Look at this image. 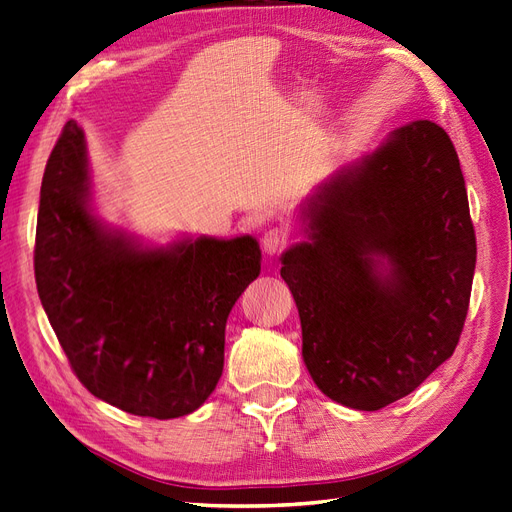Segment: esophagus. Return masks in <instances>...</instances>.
<instances>
[{"label":"esophagus","mask_w":512,"mask_h":512,"mask_svg":"<svg viewBox=\"0 0 512 512\" xmlns=\"http://www.w3.org/2000/svg\"><path fill=\"white\" fill-rule=\"evenodd\" d=\"M261 244H264V251L268 255H276L281 253L283 248L289 244V238H287V231L285 229H279V227H272L264 233V238H261Z\"/></svg>","instance_id":"1"}]
</instances>
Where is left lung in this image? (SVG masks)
<instances>
[{
  "instance_id": "obj_1",
  "label": "left lung",
  "mask_w": 512,
  "mask_h": 512,
  "mask_svg": "<svg viewBox=\"0 0 512 512\" xmlns=\"http://www.w3.org/2000/svg\"><path fill=\"white\" fill-rule=\"evenodd\" d=\"M302 218L309 238L285 251L281 276L306 369L332 401L382 410L452 356L470 306L476 236L455 145L429 120L392 130L317 186Z\"/></svg>"
}]
</instances>
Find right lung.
<instances>
[{
  "label": "right lung",
  "mask_w": 512,
  "mask_h": 512,
  "mask_svg": "<svg viewBox=\"0 0 512 512\" xmlns=\"http://www.w3.org/2000/svg\"><path fill=\"white\" fill-rule=\"evenodd\" d=\"M259 261L251 236L139 248L102 225L83 130L66 122L42 175L34 272L57 341L94 397L158 420L195 412L223 375L227 317Z\"/></svg>",
  "instance_id": "1"
}]
</instances>
